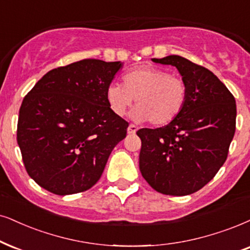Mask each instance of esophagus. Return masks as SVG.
I'll return each instance as SVG.
<instances>
[{
  "label": "esophagus",
  "instance_id": "34e87169",
  "mask_svg": "<svg viewBox=\"0 0 250 250\" xmlns=\"http://www.w3.org/2000/svg\"><path fill=\"white\" fill-rule=\"evenodd\" d=\"M137 127H136V125H129V127H128V132H129V134H135V132L136 131H137Z\"/></svg>",
  "mask_w": 250,
  "mask_h": 250
}]
</instances>
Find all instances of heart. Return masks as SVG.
Returning a JSON list of instances; mask_svg holds the SVG:
<instances>
[{
	"label": "heart",
	"instance_id": "1",
	"mask_svg": "<svg viewBox=\"0 0 250 250\" xmlns=\"http://www.w3.org/2000/svg\"><path fill=\"white\" fill-rule=\"evenodd\" d=\"M188 84L178 75L153 65H143L125 72L122 85L113 83L106 88V102L118 116L125 115L136 99L134 118L164 127L185 109L188 102Z\"/></svg>",
	"mask_w": 250,
	"mask_h": 250
}]
</instances>
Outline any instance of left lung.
I'll list each match as a JSON object with an SVG mask.
<instances>
[{
    "label": "left lung",
    "mask_w": 250,
    "mask_h": 250,
    "mask_svg": "<svg viewBox=\"0 0 250 250\" xmlns=\"http://www.w3.org/2000/svg\"><path fill=\"white\" fill-rule=\"evenodd\" d=\"M152 61L176 67L189 93L185 109L172 123L137 131L141 173L158 192L192 194L210 182L226 162L235 132V99L213 72L182 56Z\"/></svg>",
    "instance_id": "obj_1"
}]
</instances>
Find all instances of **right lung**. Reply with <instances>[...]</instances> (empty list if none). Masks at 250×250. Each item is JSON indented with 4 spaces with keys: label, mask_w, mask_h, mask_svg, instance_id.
<instances>
[{
    "label": "right lung",
    "mask_w": 250,
    "mask_h": 250,
    "mask_svg": "<svg viewBox=\"0 0 250 250\" xmlns=\"http://www.w3.org/2000/svg\"><path fill=\"white\" fill-rule=\"evenodd\" d=\"M121 62L85 59L47 72L25 96L17 143L27 174L55 195L87 190L99 181L129 123L106 102Z\"/></svg>",
    "instance_id": "right-lung-1"
}]
</instances>
